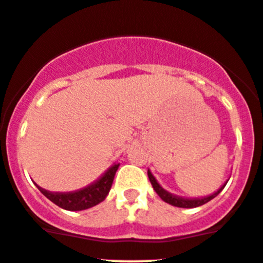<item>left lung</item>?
<instances>
[{"label": "left lung", "mask_w": 263, "mask_h": 263, "mask_svg": "<svg viewBox=\"0 0 263 263\" xmlns=\"http://www.w3.org/2000/svg\"><path fill=\"white\" fill-rule=\"evenodd\" d=\"M148 177H149V181H151V183H152L153 189H155V191L157 193V195L160 196L161 199L164 200V202L169 203V204L176 205V207H181V208H195V207H199V205L205 204L207 202H210L211 199H214L215 196H216L220 191L223 190L224 186L227 184V182H226V183H224L223 186H221V187L216 191V193L211 194V195L204 196V198H193V199H189V198H181V196L173 195V194L167 193L166 190H164V189L160 186V183L156 181V178L153 177V174L149 172V170H148Z\"/></svg>", "instance_id": "1"}]
</instances>
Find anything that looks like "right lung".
<instances>
[{
	"label": "right lung",
	"mask_w": 263,
	"mask_h": 263,
	"mask_svg": "<svg viewBox=\"0 0 263 263\" xmlns=\"http://www.w3.org/2000/svg\"><path fill=\"white\" fill-rule=\"evenodd\" d=\"M118 167H119V164H114L98 181L89 184L87 187L73 191V193H51V191L39 187L37 184L36 186L40 193L59 207L68 210V211H82V210H87V208L97 205L98 203L105 200L111 186H112V181H114Z\"/></svg>",
	"instance_id": "add662e5"
}]
</instances>
